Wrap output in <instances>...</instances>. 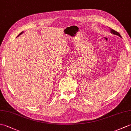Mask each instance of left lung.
Masks as SVG:
<instances>
[{
    "label": "left lung",
    "mask_w": 131,
    "mask_h": 131,
    "mask_svg": "<svg viewBox=\"0 0 131 131\" xmlns=\"http://www.w3.org/2000/svg\"><path fill=\"white\" fill-rule=\"evenodd\" d=\"M110 31H111V32L112 33V34H115V35H118L119 37H121V35H120V34H119V32H118L117 31H115L114 30H113V29H110Z\"/></svg>",
    "instance_id": "obj_1"
}]
</instances>
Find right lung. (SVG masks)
I'll return each instance as SVG.
<instances>
[{"mask_svg": "<svg viewBox=\"0 0 131 131\" xmlns=\"http://www.w3.org/2000/svg\"><path fill=\"white\" fill-rule=\"evenodd\" d=\"M23 32H23V31H22V32H21V33H20V34H19V35H18V36H17V37H18V36H19V35H21V34H23Z\"/></svg>", "mask_w": 131, "mask_h": 131, "instance_id": "add662e5", "label": "right lung"}]
</instances>
